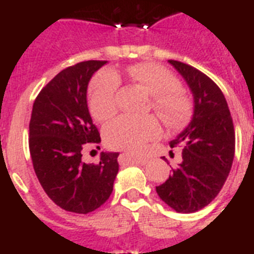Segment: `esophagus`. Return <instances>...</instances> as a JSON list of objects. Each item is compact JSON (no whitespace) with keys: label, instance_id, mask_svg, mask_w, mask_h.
<instances>
[{"label":"esophagus","instance_id":"34e87169","mask_svg":"<svg viewBox=\"0 0 254 254\" xmlns=\"http://www.w3.org/2000/svg\"><path fill=\"white\" fill-rule=\"evenodd\" d=\"M131 162L134 164H140V165H144L148 162V156L147 154H139V156H133V157L129 158Z\"/></svg>","mask_w":254,"mask_h":254}]
</instances>
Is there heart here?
<instances>
[{"instance_id":"obj_1","label":"heart","mask_w":254,"mask_h":254,"mask_svg":"<svg viewBox=\"0 0 254 254\" xmlns=\"http://www.w3.org/2000/svg\"><path fill=\"white\" fill-rule=\"evenodd\" d=\"M125 75L152 94V107L169 127H180L190 120L193 101L182 89L179 79L171 71L154 63L129 66ZM120 78L112 70H102L94 75L89 84L88 106L96 120L105 121L118 111ZM162 134L156 116L135 118L123 115L103 129V139L110 148L138 152L147 142Z\"/></svg>"}]
</instances>
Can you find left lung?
<instances>
[{
	"label": "left lung",
	"mask_w": 254,
	"mask_h": 254,
	"mask_svg": "<svg viewBox=\"0 0 254 254\" xmlns=\"http://www.w3.org/2000/svg\"><path fill=\"white\" fill-rule=\"evenodd\" d=\"M169 63L182 74L194 96L190 124L170 147H182L183 161L156 187L158 197L176 212L199 211L215 199L228 179L235 153V131L221 89L188 64ZM165 158V157H162Z\"/></svg>",
	"instance_id": "left-lung-1"
}]
</instances>
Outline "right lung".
Returning a JSON list of instances; mask_svg holds the SVG:
<instances>
[{
  "label": "right lung",
  "instance_id": "obj_1",
  "mask_svg": "<svg viewBox=\"0 0 254 254\" xmlns=\"http://www.w3.org/2000/svg\"><path fill=\"white\" fill-rule=\"evenodd\" d=\"M107 61L90 60L60 71L33 103L29 151L35 175L48 197L65 211L89 213L109 199L118 175V152H102L100 164H85L87 143L101 142L88 111L92 75Z\"/></svg>",
  "mask_w": 254,
  "mask_h": 254
}]
</instances>
